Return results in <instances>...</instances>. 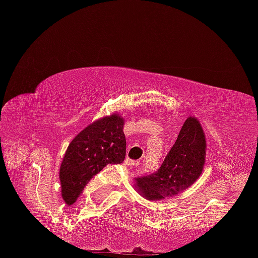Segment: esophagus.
Returning a JSON list of instances; mask_svg holds the SVG:
<instances>
[{
	"mask_svg": "<svg viewBox=\"0 0 258 258\" xmlns=\"http://www.w3.org/2000/svg\"><path fill=\"white\" fill-rule=\"evenodd\" d=\"M126 164L130 165V166H138V165L141 164V160H130V159H127Z\"/></svg>",
	"mask_w": 258,
	"mask_h": 258,
	"instance_id": "1",
	"label": "esophagus"
}]
</instances>
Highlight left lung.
Returning a JSON list of instances; mask_svg holds the SVG:
<instances>
[{
	"label": "left lung",
	"instance_id": "obj_1",
	"mask_svg": "<svg viewBox=\"0 0 258 258\" xmlns=\"http://www.w3.org/2000/svg\"><path fill=\"white\" fill-rule=\"evenodd\" d=\"M206 141L199 121L188 117L173 147L156 172L138 177L137 189L149 200L173 197L199 178L205 162Z\"/></svg>",
	"mask_w": 258,
	"mask_h": 258
}]
</instances>
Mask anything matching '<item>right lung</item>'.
I'll return each instance as SVG.
<instances>
[{
  "label": "right lung",
  "mask_w": 258,
  "mask_h": 258,
  "mask_svg": "<svg viewBox=\"0 0 258 258\" xmlns=\"http://www.w3.org/2000/svg\"><path fill=\"white\" fill-rule=\"evenodd\" d=\"M123 120L117 114L86 127L73 139L61 161V195L73 204L85 186L109 164H121L126 156Z\"/></svg>",
  "instance_id": "1"
}]
</instances>
